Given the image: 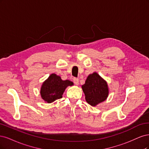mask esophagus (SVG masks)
<instances>
[{"mask_svg":"<svg viewBox=\"0 0 149 149\" xmlns=\"http://www.w3.org/2000/svg\"><path fill=\"white\" fill-rule=\"evenodd\" d=\"M73 81H74V83L76 85H78L79 84V79H77V78H74V79H73Z\"/></svg>","mask_w":149,"mask_h":149,"instance_id":"obj_1","label":"esophagus"}]
</instances>
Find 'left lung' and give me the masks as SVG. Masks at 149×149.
Segmentation results:
<instances>
[{"mask_svg": "<svg viewBox=\"0 0 149 149\" xmlns=\"http://www.w3.org/2000/svg\"><path fill=\"white\" fill-rule=\"evenodd\" d=\"M81 88L86 102L92 107H96L106 100L109 94L107 82L97 72H93L87 77Z\"/></svg>", "mask_w": 149, "mask_h": 149, "instance_id": "1", "label": "left lung"}]
</instances>
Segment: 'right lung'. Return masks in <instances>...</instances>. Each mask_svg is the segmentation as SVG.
I'll return each instance as SVG.
<instances>
[{"label": "right lung", "mask_w": 149, "mask_h": 149, "mask_svg": "<svg viewBox=\"0 0 149 149\" xmlns=\"http://www.w3.org/2000/svg\"><path fill=\"white\" fill-rule=\"evenodd\" d=\"M73 85L72 81L69 80H62L60 76L52 74L41 85V97L45 102L52 103L55 100L61 98L65 88L68 86Z\"/></svg>", "instance_id": "add662e5"}]
</instances>
